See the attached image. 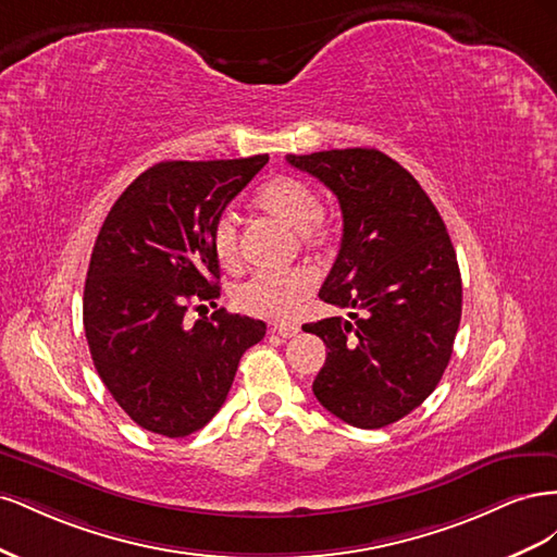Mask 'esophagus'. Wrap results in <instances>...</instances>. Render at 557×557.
Segmentation results:
<instances>
[{"mask_svg": "<svg viewBox=\"0 0 557 557\" xmlns=\"http://www.w3.org/2000/svg\"><path fill=\"white\" fill-rule=\"evenodd\" d=\"M272 330L276 334H281L283 339H290V336L299 334V325L297 323H272Z\"/></svg>", "mask_w": 557, "mask_h": 557, "instance_id": "esophagus-1", "label": "esophagus"}]
</instances>
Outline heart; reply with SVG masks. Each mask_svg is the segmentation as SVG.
Here are the masks:
<instances>
[{"mask_svg":"<svg viewBox=\"0 0 557 557\" xmlns=\"http://www.w3.org/2000/svg\"><path fill=\"white\" fill-rule=\"evenodd\" d=\"M256 207L272 215L274 221L288 225L297 232L299 242L307 248H323L332 239V225L320 215L323 201L318 193L299 178L278 176L262 185L256 197ZM211 244L218 262L227 272H237L242 267L239 232L230 215L218 218L211 232ZM315 290V276L309 269H288L281 274H258L242 283L234 290L237 307L252 315L264 318H288L293 315Z\"/></svg>","mask_w":557,"mask_h":557,"instance_id":"heart-1","label":"heart"}]
</instances>
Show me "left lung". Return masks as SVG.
<instances>
[{
    "mask_svg": "<svg viewBox=\"0 0 557 557\" xmlns=\"http://www.w3.org/2000/svg\"><path fill=\"white\" fill-rule=\"evenodd\" d=\"M339 199L344 237L318 297L348 318L307 323L327 358L313 395L344 423L379 430L423 404L448 367L462 281L440 211L376 148L285 158Z\"/></svg>",
    "mask_w": 557,
    "mask_h": 557,
    "instance_id": "8db88e82",
    "label": "left lung"
}]
</instances>
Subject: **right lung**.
I'll list each match as a JSON object with an SVG mask.
<instances>
[{
    "mask_svg": "<svg viewBox=\"0 0 557 557\" xmlns=\"http://www.w3.org/2000/svg\"><path fill=\"white\" fill-rule=\"evenodd\" d=\"M269 156L160 162L115 199L97 234L83 290V327L99 379L121 409L170 440L205 428L223 407L262 320L190 305L221 297L211 232Z\"/></svg>",
    "mask_w": 557,
    "mask_h": 557,
    "instance_id": "obj_1",
    "label": "right lung"
}]
</instances>
